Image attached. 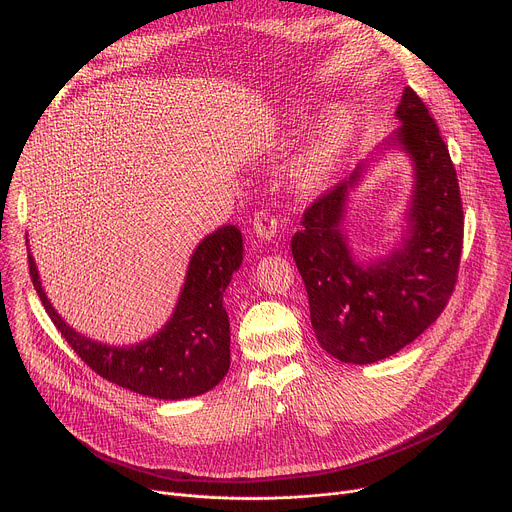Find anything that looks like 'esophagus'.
<instances>
[{"label":"esophagus","mask_w":512,"mask_h":512,"mask_svg":"<svg viewBox=\"0 0 512 512\" xmlns=\"http://www.w3.org/2000/svg\"><path fill=\"white\" fill-rule=\"evenodd\" d=\"M252 225H254V233L258 235V238L268 240V238H274L279 231V217L272 215V211L268 207H262L254 213Z\"/></svg>","instance_id":"esophagus-1"}]
</instances>
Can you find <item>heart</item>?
<instances>
[{"label": "heart", "mask_w": 512, "mask_h": 512, "mask_svg": "<svg viewBox=\"0 0 512 512\" xmlns=\"http://www.w3.org/2000/svg\"><path fill=\"white\" fill-rule=\"evenodd\" d=\"M350 137V127L344 116H332L293 162V180L301 188H316L340 162Z\"/></svg>", "instance_id": "obj_1"}]
</instances>
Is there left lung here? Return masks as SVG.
Instances as JSON below:
<instances>
[{
  "label": "left lung",
  "mask_w": 512,
  "mask_h": 512,
  "mask_svg": "<svg viewBox=\"0 0 512 512\" xmlns=\"http://www.w3.org/2000/svg\"><path fill=\"white\" fill-rule=\"evenodd\" d=\"M396 116L402 127L393 143L410 153L416 172L404 248L371 266L352 258L340 221L361 166L303 211L291 240L313 332L342 363L367 365L396 355L441 316L457 283L463 207L449 149L412 88L404 90Z\"/></svg>",
  "instance_id": "left-lung-1"
}]
</instances>
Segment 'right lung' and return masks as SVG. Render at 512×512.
<instances>
[{
	"mask_svg": "<svg viewBox=\"0 0 512 512\" xmlns=\"http://www.w3.org/2000/svg\"><path fill=\"white\" fill-rule=\"evenodd\" d=\"M242 233L225 225L199 244L170 322L135 346H106L71 330L43 293L32 256L28 268L51 322L96 375L157 400H182L213 389L229 369V320L223 293L242 264Z\"/></svg>",
	"mask_w": 512,
	"mask_h": 512,
	"instance_id": "right-lung-1",
	"label": "right lung"
}]
</instances>
